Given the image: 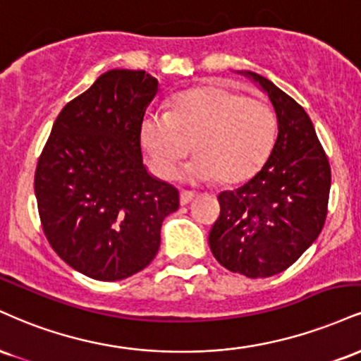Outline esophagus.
I'll use <instances>...</instances> for the list:
<instances>
[{
    "label": "esophagus",
    "mask_w": 361,
    "mask_h": 361,
    "mask_svg": "<svg viewBox=\"0 0 361 361\" xmlns=\"http://www.w3.org/2000/svg\"><path fill=\"white\" fill-rule=\"evenodd\" d=\"M194 197H196V192L192 190H180V204H189Z\"/></svg>",
    "instance_id": "1"
}]
</instances>
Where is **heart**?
Masks as SVG:
<instances>
[{
    "label": "heart",
    "mask_w": 361,
    "mask_h": 361,
    "mask_svg": "<svg viewBox=\"0 0 361 361\" xmlns=\"http://www.w3.org/2000/svg\"><path fill=\"white\" fill-rule=\"evenodd\" d=\"M277 137V120L269 104L224 86H202L180 92L169 113L148 111L140 140L152 169L164 179L176 176L190 152V177L236 184L264 167Z\"/></svg>",
    "instance_id": "obj_1"
}]
</instances>
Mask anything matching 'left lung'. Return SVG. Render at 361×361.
I'll list each match as a JSON object with an SVG mask.
<instances>
[{
    "instance_id": "left-lung-1",
    "label": "left lung",
    "mask_w": 361,
    "mask_h": 361,
    "mask_svg": "<svg viewBox=\"0 0 361 361\" xmlns=\"http://www.w3.org/2000/svg\"><path fill=\"white\" fill-rule=\"evenodd\" d=\"M272 101L279 135L269 160L247 184L218 196L209 233L216 260L250 279L287 270L314 243L328 214L331 167L311 118L274 82L247 72Z\"/></svg>"
}]
</instances>
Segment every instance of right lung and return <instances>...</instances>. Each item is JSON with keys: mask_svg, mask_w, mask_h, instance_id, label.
Masks as SVG:
<instances>
[{"mask_svg": "<svg viewBox=\"0 0 361 361\" xmlns=\"http://www.w3.org/2000/svg\"><path fill=\"white\" fill-rule=\"evenodd\" d=\"M159 82L145 71L113 69L69 101L35 171L38 214L50 247L78 272L103 282L154 260L179 190L147 172L140 126Z\"/></svg>", "mask_w": 361, "mask_h": 361, "instance_id": "right-lung-1", "label": "right lung"}]
</instances>
